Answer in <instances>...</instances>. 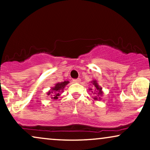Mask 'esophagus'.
Returning a JSON list of instances; mask_svg holds the SVG:
<instances>
[{"instance_id":"esophagus-1","label":"esophagus","mask_w":150,"mask_h":150,"mask_svg":"<svg viewBox=\"0 0 150 150\" xmlns=\"http://www.w3.org/2000/svg\"><path fill=\"white\" fill-rule=\"evenodd\" d=\"M73 82H76V83H79V82H81V80H80V78L75 79V80H73Z\"/></svg>"}]
</instances>
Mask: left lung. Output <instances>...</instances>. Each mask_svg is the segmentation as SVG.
Wrapping results in <instances>:
<instances>
[{
    "label": "left lung",
    "instance_id": "left-lung-1",
    "mask_svg": "<svg viewBox=\"0 0 150 150\" xmlns=\"http://www.w3.org/2000/svg\"><path fill=\"white\" fill-rule=\"evenodd\" d=\"M91 86L92 87V88H89V91H92V92H93V94H94V97H93V99H94V101H99L101 100V97H102L103 92L102 91V87H100L98 84L97 81L96 80H93L92 82H91ZM93 89L92 90V89Z\"/></svg>",
    "mask_w": 150,
    "mask_h": 150
}]
</instances>
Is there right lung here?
<instances>
[{
    "instance_id": "obj_1",
    "label": "right lung",
    "mask_w": 150,
    "mask_h": 150,
    "mask_svg": "<svg viewBox=\"0 0 150 150\" xmlns=\"http://www.w3.org/2000/svg\"><path fill=\"white\" fill-rule=\"evenodd\" d=\"M68 83H69V81H64V82L56 83L54 87L51 88V89L46 94H47V95H49L51 97V99L56 100L61 95V93L63 92L65 86L68 85Z\"/></svg>"
}]
</instances>
